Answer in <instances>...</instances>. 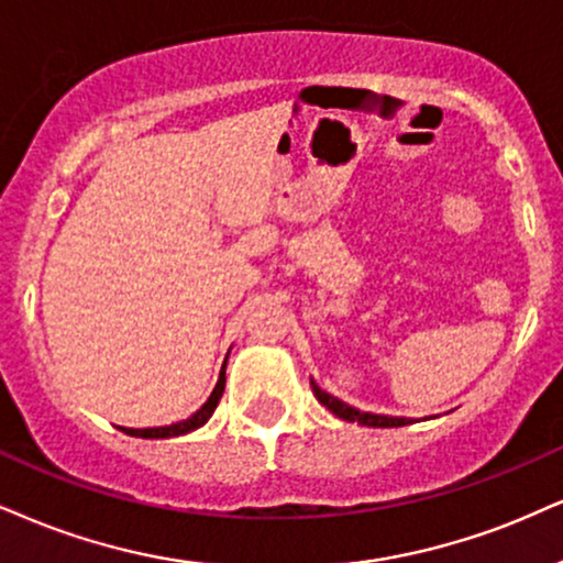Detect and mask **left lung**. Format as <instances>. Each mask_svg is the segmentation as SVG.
<instances>
[{"label":"left lung","instance_id":"obj_1","mask_svg":"<svg viewBox=\"0 0 563 563\" xmlns=\"http://www.w3.org/2000/svg\"><path fill=\"white\" fill-rule=\"evenodd\" d=\"M310 388H313L316 399L321 401L323 407H329L331 412L336 415V418H342L346 422H360V426H367V428H401V426H409V422H412V420H407V418H388V415L360 412V409L344 405L342 399L331 397V394H325L323 388H318L316 380H310Z\"/></svg>","mask_w":563,"mask_h":563}]
</instances>
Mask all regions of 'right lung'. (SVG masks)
I'll return each instance as SVG.
<instances>
[{
	"instance_id": "1",
	"label": "right lung",
	"mask_w": 563,
	"mask_h": 563,
	"mask_svg": "<svg viewBox=\"0 0 563 563\" xmlns=\"http://www.w3.org/2000/svg\"><path fill=\"white\" fill-rule=\"evenodd\" d=\"M224 367H221L219 373V384L217 388L211 391V397H208V401L203 407L198 409L196 415H190V418L183 420V422H175V426H164V428H122L124 433L128 435H137V439H172V435H183V433H190V430H196L203 426V422L211 418L213 409H217L221 394H224Z\"/></svg>"
}]
</instances>
